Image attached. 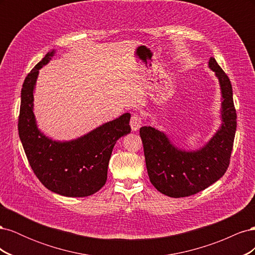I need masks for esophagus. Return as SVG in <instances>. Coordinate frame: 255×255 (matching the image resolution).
<instances>
[{"label":"esophagus","mask_w":255,"mask_h":255,"mask_svg":"<svg viewBox=\"0 0 255 255\" xmlns=\"http://www.w3.org/2000/svg\"><path fill=\"white\" fill-rule=\"evenodd\" d=\"M142 125V119L139 115L137 114H134L132 116V118H130V121H129V126H130V128H132V130H134V132H137L138 129L140 128Z\"/></svg>","instance_id":"34e87169"}]
</instances>
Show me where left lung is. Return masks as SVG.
<instances>
[{
	"mask_svg": "<svg viewBox=\"0 0 255 255\" xmlns=\"http://www.w3.org/2000/svg\"><path fill=\"white\" fill-rule=\"evenodd\" d=\"M208 67L221 91V126L210 140L196 151H186L155 128L142 127L139 130L150 181L168 197H188L207 188L226 173L230 164L237 118L232 85L214 57Z\"/></svg>",
	"mask_w": 255,
	"mask_h": 255,
	"instance_id": "left-lung-1",
	"label": "left lung"
}]
</instances>
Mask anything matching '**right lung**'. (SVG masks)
Here are the masks:
<instances>
[{"label":"right lung","instance_id":"1","mask_svg":"<svg viewBox=\"0 0 255 255\" xmlns=\"http://www.w3.org/2000/svg\"><path fill=\"white\" fill-rule=\"evenodd\" d=\"M55 54L52 50L30 71L23 83L19 115V136L28 163L49 190L65 197H87L101 189L114 145L130 133V114L106 122L76 139L53 140L38 128L34 115V90L40 69Z\"/></svg>","mask_w":255,"mask_h":255}]
</instances>
